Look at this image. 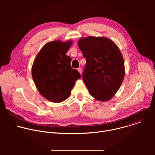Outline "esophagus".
I'll return each mask as SVG.
<instances>
[{"label": "esophagus", "instance_id": "34e87169", "mask_svg": "<svg viewBox=\"0 0 155 155\" xmlns=\"http://www.w3.org/2000/svg\"><path fill=\"white\" fill-rule=\"evenodd\" d=\"M77 70H78V72L80 73V74H81V72H82V69H81L80 68H78V69H77Z\"/></svg>", "mask_w": 155, "mask_h": 155}]
</instances>
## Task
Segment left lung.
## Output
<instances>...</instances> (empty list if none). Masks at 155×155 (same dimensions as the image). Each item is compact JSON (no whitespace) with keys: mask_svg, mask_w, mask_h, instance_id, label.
Returning a JSON list of instances; mask_svg holds the SVG:
<instances>
[{"mask_svg":"<svg viewBox=\"0 0 155 155\" xmlns=\"http://www.w3.org/2000/svg\"><path fill=\"white\" fill-rule=\"evenodd\" d=\"M78 45L86 60L83 80L90 94L99 101L110 100L119 90L125 74L120 49L104 37L81 38Z\"/></svg>","mask_w":155,"mask_h":155,"instance_id":"8db88e82","label":"left lung"}]
</instances>
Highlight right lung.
Here are the masks:
<instances>
[{
  "label": "right lung",
  "mask_w": 155,
  "mask_h": 155,
  "mask_svg": "<svg viewBox=\"0 0 155 155\" xmlns=\"http://www.w3.org/2000/svg\"><path fill=\"white\" fill-rule=\"evenodd\" d=\"M72 43V40L50 41L34 61V82L40 94L51 102L59 103L68 99L76 80L81 77L79 72L71 67V58L66 55Z\"/></svg>",
  "instance_id": "1"
}]
</instances>
